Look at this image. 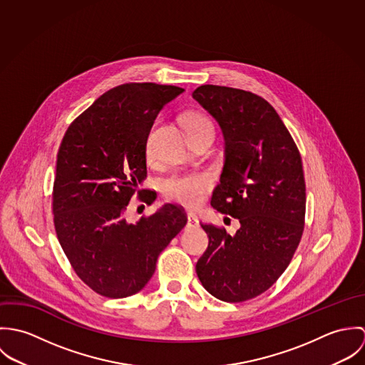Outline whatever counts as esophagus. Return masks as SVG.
Masks as SVG:
<instances>
[{
    "label": "esophagus",
    "instance_id": "esophagus-1",
    "mask_svg": "<svg viewBox=\"0 0 365 365\" xmlns=\"http://www.w3.org/2000/svg\"><path fill=\"white\" fill-rule=\"evenodd\" d=\"M187 226H188V229H197V227L200 226V220H198V217H197L195 215L190 213V215H188V217H187Z\"/></svg>",
    "mask_w": 365,
    "mask_h": 365
}]
</instances>
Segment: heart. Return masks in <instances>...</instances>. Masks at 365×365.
Instances as JSON below:
<instances>
[{"label": "heart", "instance_id": "1", "mask_svg": "<svg viewBox=\"0 0 365 365\" xmlns=\"http://www.w3.org/2000/svg\"><path fill=\"white\" fill-rule=\"evenodd\" d=\"M182 125L187 133L212 129L213 125L204 113L201 112H188L182 118ZM212 187V178L202 171H188L173 174L161 181V192L168 201H173L185 208L198 207L204 195Z\"/></svg>", "mask_w": 365, "mask_h": 365}]
</instances>
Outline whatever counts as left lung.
I'll list each match as a JSON object with an SVG mask.
<instances>
[{"instance_id":"obj_1","label":"left lung","mask_w":365,"mask_h":365,"mask_svg":"<svg viewBox=\"0 0 365 365\" xmlns=\"http://www.w3.org/2000/svg\"><path fill=\"white\" fill-rule=\"evenodd\" d=\"M192 97L219 122L226 143L210 204L240 222L235 236L225 227L201 225L209 245L197 262V275L220 301H249L281 277L302 239V158L275 109L259 96L207 84Z\"/></svg>"}]
</instances>
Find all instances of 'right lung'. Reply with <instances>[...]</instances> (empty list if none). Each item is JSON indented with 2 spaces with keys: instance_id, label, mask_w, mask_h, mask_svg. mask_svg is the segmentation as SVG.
<instances>
[{
  "instance_id": "right-lung-1",
  "label": "right lung",
  "mask_w": 365,
  "mask_h": 365,
  "mask_svg": "<svg viewBox=\"0 0 365 365\" xmlns=\"http://www.w3.org/2000/svg\"><path fill=\"white\" fill-rule=\"evenodd\" d=\"M184 90L155 83L110 88L68 126L57 153L53 222L78 278L106 298L138 294L152 278L158 255L187 225L184 209L167 204L138 223L123 213L133 195L152 205L146 143L164 105Z\"/></svg>"
}]
</instances>
